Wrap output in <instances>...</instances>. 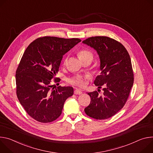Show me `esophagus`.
Wrapping results in <instances>:
<instances>
[{"instance_id": "1", "label": "esophagus", "mask_w": 153, "mask_h": 153, "mask_svg": "<svg viewBox=\"0 0 153 153\" xmlns=\"http://www.w3.org/2000/svg\"><path fill=\"white\" fill-rule=\"evenodd\" d=\"M82 91L80 90V89H75V91H74V94H75V95H81V94H82Z\"/></svg>"}]
</instances>
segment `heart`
Here are the masks:
<instances>
[{"mask_svg": "<svg viewBox=\"0 0 153 153\" xmlns=\"http://www.w3.org/2000/svg\"><path fill=\"white\" fill-rule=\"evenodd\" d=\"M78 56L81 60L86 58H93V54L91 51L88 50H81L78 52ZM68 60V55H66L62 61V64L64 65L67 64ZM89 79L88 76H82L79 75H76L67 78V82L72 85L77 86L81 88L84 87L86 85V80Z\"/></svg>", "mask_w": 153, "mask_h": 153, "instance_id": "obj_1", "label": "heart"}]
</instances>
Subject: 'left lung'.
Returning <instances> with one entry per match:
<instances>
[{"label":"left lung","instance_id":"left-lung-1","mask_svg":"<svg viewBox=\"0 0 153 153\" xmlns=\"http://www.w3.org/2000/svg\"><path fill=\"white\" fill-rule=\"evenodd\" d=\"M82 43L97 51L101 73L94 84L99 89L103 87L101 95L99 89L88 93L91 100L84 111L95 119H107L123 108L129 97L134 82L131 58L120 42L107 36L91 37Z\"/></svg>","mask_w":153,"mask_h":153}]
</instances>
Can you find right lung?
Returning <instances> with one entry per match:
<instances>
[{
	"mask_svg": "<svg viewBox=\"0 0 153 153\" xmlns=\"http://www.w3.org/2000/svg\"><path fill=\"white\" fill-rule=\"evenodd\" d=\"M81 41L44 36L26 48L16 72V94L25 111L36 121L49 123L57 119L65 101L73 95L72 87L59 86L54 89L50 82L58 72L63 55Z\"/></svg>",
	"mask_w": 153,
	"mask_h": 153,
	"instance_id": "obj_1",
	"label": "right lung"
}]
</instances>
